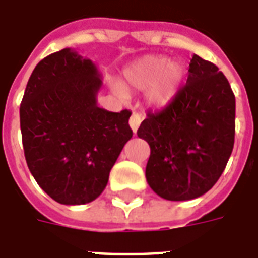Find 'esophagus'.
<instances>
[{"instance_id": "esophagus-1", "label": "esophagus", "mask_w": 258, "mask_h": 258, "mask_svg": "<svg viewBox=\"0 0 258 258\" xmlns=\"http://www.w3.org/2000/svg\"><path fill=\"white\" fill-rule=\"evenodd\" d=\"M142 117L140 113H133V116L130 117V127L133 130V133H137V130L140 127V124H141Z\"/></svg>"}]
</instances>
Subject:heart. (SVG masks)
<instances>
[{"label": "heart", "instance_id": "b5f03b06", "mask_svg": "<svg viewBox=\"0 0 258 258\" xmlns=\"http://www.w3.org/2000/svg\"><path fill=\"white\" fill-rule=\"evenodd\" d=\"M184 78V68L176 61L165 57L148 55L127 67L123 73L121 85L128 91L147 89L152 104H167L179 91Z\"/></svg>", "mask_w": 258, "mask_h": 258}]
</instances>
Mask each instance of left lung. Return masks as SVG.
<instances>
[{
    "mask_svg": "<svg viewBox=\"0 0 258 258\" xmlns=\"http://www.w3.org/2000/svg\"><path fill=\"white\" fill-rule=\"evenodd\" d=\"M235 110L226 77L194 54L185 85L137 131L151 148L145 176L159 197L187 201L214 187L233 149Z\"/></svg>",
    "mask_w": 258,
    "mask_h": 258,
    "instance_id": "obj_1",
    "label": "left lung"
}]
</instances>
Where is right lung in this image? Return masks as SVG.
<instances>
[{
	"label": "right lung",
	"mask_w": 258,
	"mask_h": 258,
	"mask_svg": "<svg viewBox=\"0 0 258 258\" xmlns=\"http://www.w3.org/2000/svg\"><path fill=\"white\" fill-rule=\"evenodd\" d=\"M100 86L96 66L62 48L36 66L25 89L19 116L26 163L37 184L60 204L96 200L133 137L131 111L98 106Z\"/></svg>",
	"instance_id": "add662e5"
}]
</instances>
